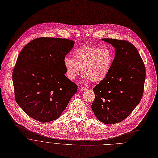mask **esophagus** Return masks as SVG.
I'll return each mask as SVG.
<instances>
[{
	"label": "esophagus",
	"instance_id": "34e87169",
	"mask_svg": "<svg viewBox=\"0 0 158 158\" xmlns=\"http://www.w3.org/2000/svg\"><path fill=\"white\" fill-rule=\"evenodd\" d=\"M89 88H87V87H86V86H81V87H80V89L81 90V91H86V90H88Z\"/></svg>",
	"mask_w": 158,
	"mask_h": 158
}]
</instances>
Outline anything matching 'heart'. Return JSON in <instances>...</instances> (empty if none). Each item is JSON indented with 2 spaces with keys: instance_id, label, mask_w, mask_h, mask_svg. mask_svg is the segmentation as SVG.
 <instances>
[{
  "instance_id": "heart-1",
  "label": "heart",
  "mask_w": 158,
  "mask_h": 158,
  "mask_svg": "<svg viewBox=\"0 0 158 158\" xmlns=\"http://www.w3.org/2000/svg\"><path fill=\"white\" fill-rule=\"evenodd\" d=\"M112 63L113 55L109 48L87 45L78 48L73 54V59H64L65 73L69 80H75L81 68L83 77L94 83L102 81L107 76Z\"/></svg>"
}]
</instances>
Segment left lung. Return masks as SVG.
<instances>
[{
    "label": "left lung",
    "mask_w": 158,
    "mask_h": 158,
    "mask_svg": "<svg viewBox=\"0 0 158 158\" xmlns=\"http://www.w3.org/2000/svg\"><path fill=\"white\" fill-rule=\"evenodd\" d=\"M115 48V56L107 76L97 85L91 108L105 124H115L127 118L140 102L146 69L136 48L125 40L102 39Z\"/></svg>",
    "instance_id": "obj_1"
}]
</instances>
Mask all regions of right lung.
<instances>
[{
  "label": "right lung",
  "instance_id": "add662e5",
  "mask_svg": "<svg viewBox=\"0 0 158 158\" xmlns=\"http://www.w3.org/2000/svg\"><path fill=\"white\" fill-rule=\"evenodd\" d=\"M74 43L40 37L20 52L12 73L15 99L30 117L42 123L56 119L77 91L65 75L64 59Z\"/></svg>",
  "mask_w": 158,
  "mask_h": 158
}]
</instances>
